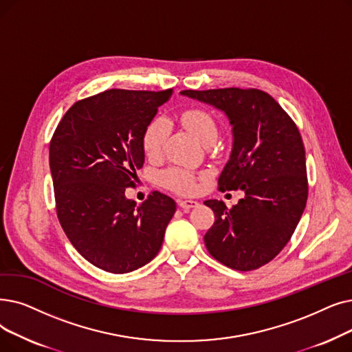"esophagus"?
I'll use <instances>...</instances> for the list:
<instances>
[{
    "label": "esophagus",
    "instance_id": "34e87169",
    "mask_svg": "<svg viewBox=\"0 0 352 352\" xmlns=\"http://www.w3.org/2000/svg\"><path fill=\"white\" fill-rule=\"evenodd\" d=\"M178 206H179L182 210H190V208L197 207L198 203L194 201V200H178Z\"/></svg>",
    "mask_w": 352,
    "mask_h": 352
}]
</instances>
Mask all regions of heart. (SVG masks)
Returning a JSON list of instances; mask_svg holds the SVG:
<instances>
[{"label":"heart","instance_id":"obj_1","mask_svg":"<svg viewBox=\"0 0 352 352\" xmlns=\"http://www.w3.org/2000/svg\"><path fill=\"white\" fill-rule=\"evenodd\" d=\"M181 124L184 125L201 144L216 141L219 128L214 116L201 108H190L179 113ZM168 135V124L162 118L152 119L142 135V146L146 157H161ZM198 175L187 168L174 166L161 174L162 186L178 194H192L197 191Z\"/></svg>","mask_w":352,"mask_h":352}]
</instances>
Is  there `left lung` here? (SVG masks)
Returning a JSON list of instances; mask_svg holds the SVG:
<instances>
[{"label": "left lung", "mask_w": 352, "mask_h": 352, "mask_svg": "<svg viewBox=\"0 0 352 352\" xmlns=\"http://www.w3.org/2000/svg\"><path fill=\"white\" fill-rule=\"evenodd\" d=\"M181 94L227 115L233 149L219 190L246 194L232 208L219 200L204 201L216 217L204 236L206 248L234 270L262 267L286 246L307 206V160L299 129L263 90L188 89Z\"/></svg>", "instance_id": "8db88e82"}]
</instances>
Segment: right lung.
I'll return each instance as SVG.
<instances>
[{"instance_id": "1", "label": "right lung", "mask_w": 352, "mask_h": 352, "mask_svg": "<svg viewBox=\"0 0 352 352\" xmlns=\"http://www.w3.org/2000/svg\"><path fill=\"white\" fill-rule=\"evenodd\" d=\"M173 95L109 89L76 102L50 141V171L60 224L94 266L122 274L154 258L175 201L160 191L136 206L125 197L144 165L142 135Z\"/></svg>"}]
</instances>
